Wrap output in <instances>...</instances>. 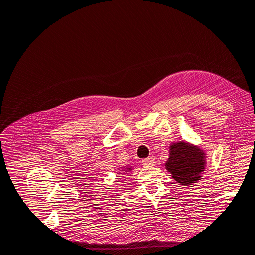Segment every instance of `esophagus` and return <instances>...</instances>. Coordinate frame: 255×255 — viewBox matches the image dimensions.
Returning a JSON list of instances; mask_svg holds the SVG:
<instances>
[{"instance_id": "obj_1", "label": "esophagus", "mask_w": 255, "mask_h": 255, "mask_svg": "<svg viewBox=\"0 0 255 255\" xmlns=\"http://www.w3.org/2000/svg\"><path fill=\"white\" fill-rule=\"evenodd\" d=\"M142 164L143 166L145 167H151V166H154V164H155V158L154 157H149V158H145L142 160Z\"/></svg>"}]
</instances>
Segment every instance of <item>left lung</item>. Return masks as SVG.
<instances>
[{"label":"left lung","mask_w":255,"mask_h":255,"mask_svg":"<svg viewBox=\"0 0 255 255\" xmlns=\"http://www.w3.org/2000/svg\"><path fill=\"white\" fill-rule=\"evenodd\" d=\"M206 158L201 146L182 140L169 146V158L165 167L177 184L190 186L202 179Z\"/></svg>","instance_id":"left-lung-1"}]
</instances>
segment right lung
Masks as SVG:
<instances>
[{
  "instance_id": "right-lung-1",
  "label": "right lung",
  "mask_w": 255,
  "mask_h": 255,
  "mask_svg": "<svg viewBox=\"0 0 255 255\" xmlns=\"http://www.w3.org/2000/svg\"><path fill=\"white\" fill-rule=\"evenodd\" d=\"M132 170H133V168L130 167V166H128V167H125V168H121V170H120L118 173L123 172V173H121V174H128L129 172H132Z\"/></svg>"
}]
</instances>
